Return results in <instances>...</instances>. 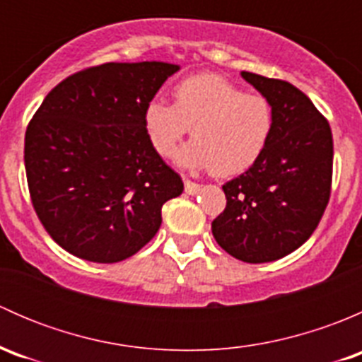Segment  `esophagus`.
<instances>
[{
    "label": "esophagus",
    "instance_id": "1",
    "mask_svg": "<svg viewBox=\"0 0 362 362\" xmlns=\"http://www.w3.org/2000/svg\"><path fill=\"white\" fill-rule=\"evenodd\" d=\"M184 185H185V192H187V194H198V192L202 191V185L196 184V182H192V180H189V178H185Z\"/></svg>",
    "mask_w": 362,
    "mask_h": 362
}]
</instances>
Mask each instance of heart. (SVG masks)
<instances>
[{"label": "heart", "mask_w": 362, "mask_h": 362, "mask_svg": "<svg viewBox=\"0 0 362 362\" xmlns=\"http://www.w3.org/2000/svg\"><path fill=\"white\" fill-rule=\"evenodd\" d=\"M173 98L175 105L151 101L144 113L148 140L160 156H173L191 129L192 141L178 156L184 166L233 177L257 163L273 131L268 98L249 94L214 73L184 78L175 86Z\"/></svg>", "instance_id": "b5f03b06"}]
</instances>
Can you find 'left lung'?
Wrapping results in <instances>:
<instances>
[{
    "label": "left lung",
    "mask_w": 362,
    "mask_h": 362,
    "mask_svg": "<svg viewBox=\"0 0 362 362\" xmlns=\"http://www.w3.org/2000/svg\"><path fill=\"white\" fill-rule=\"evenodd\" d=\"M242 76L272 103L273 131L257 163L222 185L228 202L211 233L233 257L257 264L294 252L319 226L331 194L333 134L293 83Z\"/></svg>",
    "instance_id": "8db88e82"
}]
</instances>
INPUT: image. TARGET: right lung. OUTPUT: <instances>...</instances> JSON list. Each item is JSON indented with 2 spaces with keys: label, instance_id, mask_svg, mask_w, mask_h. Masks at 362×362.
<instances>
[{
  "label": "right lung",
  "instance_id": "right-lung-1",
  "mask_svg": "<svg viewBox=\"0 0 362 362\" xmlns=\"http://www.w3.org/2000/svg\"><path fill=\"white\" fill-rule=\"evenodd\" d=\"M177 64L107 63L57 83L29 120L24 164L45 231L69 254L119 262L147 245L184 182L158 154L144 113Z\"/></svg>",
  "mask_w": 362,
  "mask_h": 362
}]
</instances>
